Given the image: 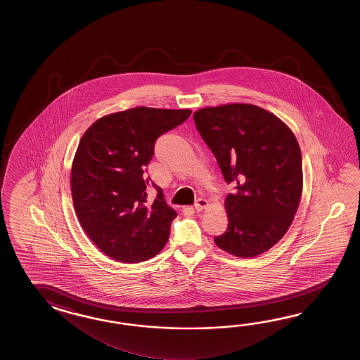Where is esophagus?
I'll return each instance as SVG.
<instances>
[{
    "label": "esophagus",
    "mask_w": 360,
    "mask_h": 360,
    "mask_svg": "<svg viewBox=\"0 0 360 360\" xmlns=\"http://www.w3.org/2000/svg\"><path fill=\"white\" fill-rule=\"evenodd\" d=\"M208 205H210V203H208L207 199L199 198L198 200L195 202V210H197V211H202V210L207 208Z\"/></svg>",
    "instance_id": "1"
}]
</instances>
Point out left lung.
Here are the masks:
<instances>
[{
  "label": "left lung",
  "mask_w": 360,
  "mask_h": 360,
  "mask_svg": "<svg viewBox=\"0 0 360 360\" xmlns=\"http://www.w3.org/2000/svg\"><path fill=\"white\" fill-rule=\"evenodd\" d=\"M193 118L236 189L225 199L228 229L214 243L238 257L268 251L291 226L302 193V158L293 132L251 104L203 108Z\"/></svg>",
  "instance_id": "obj_1"
}]
</instances>
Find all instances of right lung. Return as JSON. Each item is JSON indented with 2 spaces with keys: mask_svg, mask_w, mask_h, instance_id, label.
Returning a JSON list of instances; mask_svg holds the SVG:
<instances>
[{
  "mask_svg": "<svg viewBox=\"0 0 360 360\" xmlns=\"http://www.w3.org/2000/svg\"><path fill=\"white\" fill-rule=\"evenodd\" d=\"M191 109L138 107L105 115L81 139L72 165L70 189L86 234L113 260L141 262L161 252L176 217L158 191L148 200L146 166L154 143L186 121Z\"/></svg>",
  "mask_w": 360,
  "mask_h": 360,
  "instance_id": "right-lung-1",
  "label": "right lung"
}]
</instances>
